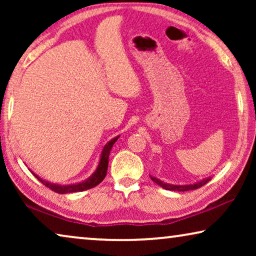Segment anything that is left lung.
<instances>
[{"label":"left lung","instance_id":"left-lung-1","mask_svg":"<svg viewBox=\"0 0 256 256\" xmlns=\"http://www.w3.org/2000/svg\"><path fill=\"white\" fill-rule=\"evenodd\" d=\"M152 180L155 182L156 184H158L163 188H166V190H170V191H188V190H194V188H199L204 186L206 183H208V182L211 180V177L206 178V180H202L200 182H198V183H196V184H190V185H171V184H166V183H163V182H160V180H157V178H155V177H152Z\"/></svg>","mask_w":256,"mask_h":256}]
</instances>
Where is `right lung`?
Instances as JSON below:
<instances>
[{"label": "right lung", "instance_id": "right-lung-1", "mask_svg": "<svg viewBox=\"0 0 256 256\" xmlns=\"http://www.w3.org/2000/svg\"><path fill=\"white\" fill-rule=\"evenodd\" d=\"M118 138L112 140V141H110L106 146H104V148L102 150V154H101V158H100L99 166H98V169L96 170V172H94L92 176L88 178V180L82 182V183L60 186V185L51 184V183H48V182H45L43 180H40V178L38 177L37 174H34V172L32 174H34V177H36L38 180L42 182V183L45 185V186L51 188L52 191L57 192V194H71V192H80V191L88 190V188H92L94 186H96L98 184H100L101 182L104 180V178L106 177L107 168H108V157H110V152L112 150V146H113L114 143L118 141Z\"/></svg>", "mask_w": 256, "mask_h": 256}]
</instances>
